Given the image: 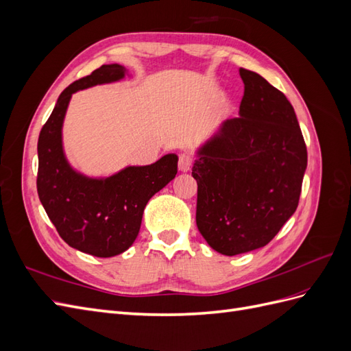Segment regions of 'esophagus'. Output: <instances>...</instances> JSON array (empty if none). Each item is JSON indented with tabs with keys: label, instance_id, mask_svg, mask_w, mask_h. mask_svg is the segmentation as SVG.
<instances>
[{
	"label": "esophagus",
	"instance_id": "obj_1",
	"mask_svg": "<svg viewBox=\"0 0 351 351\" xmlns=\"http://www.w3.org/2000/svg\"><path fill=\"white\" fill-rule=\"evenodd\" d=\"M192 164H193L192 156L187 155V154L180 155V158H178V169H180V171H183V173L189 171V169L192 168Z\"/></svg>",
	"mask_w": 351,
	"mask_h": 351
}]
</instances>
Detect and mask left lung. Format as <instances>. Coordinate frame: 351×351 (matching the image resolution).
I'll return each mask as SVG.
<instances>
[{"instance_id": "1", "label": "left lung", "mask_w": 351, "mask_h": 351, "mask_svg": "<svg viewBox=\"0 0 351 351\" xmlns=\"http://www.w3.org/2000/svg\"><path fill=\"white\" fill-rule=\"evenodd\" d=\"M244 95L228 119L202 145L196 224L226 256L267 246L299 205L307 151L293 105L261 74L240 69Z\"/></svg>"}]
</instances>
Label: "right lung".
<instances>
[{
    "label": "right lung",
    "mask_w": 351,
    "mask_h": 351,
    "mask_svg": "<svg viewBox=\"0 0 351 351\" xmlns=\"http://www.w3.org/2000/svg\"><path fill=\"white\" fill-rule=\"evenodd\" d=\"M125 74L120 64H105L71 83L61 92L38 139L36 187L42 206L69 246L98 258L115 256L132 246L146 204L177 174L176 154L104 178L77 173L69 164L62 149V123L71 95L119 82Z\"/></svg>",
    "instance_id": "add662e5"
}]
</instances>
